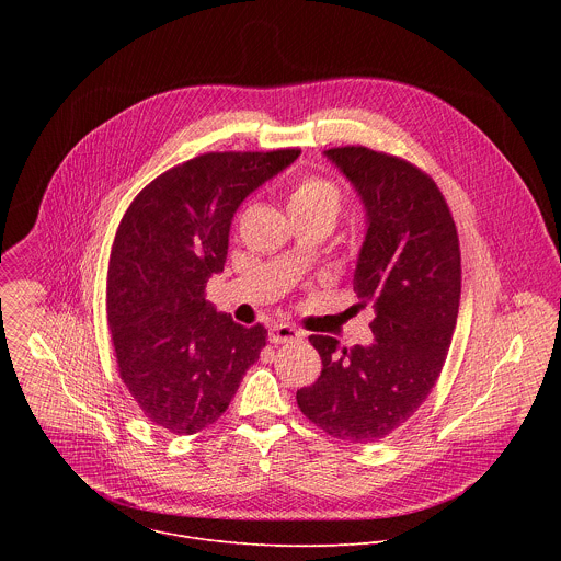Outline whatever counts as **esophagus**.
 <instances>
[{"mask_svg": "<svg viewBox=\"0 0 561 561\" xmlns=\"http://www.w3.org/2000/svg\"><path fill=\"white\" fill-rule=\"evenodd\" d=\"M301 331H297L295 327H288V324H275L271 331H268V340L273 344H288V342H297L301 340Z\"/></svg>", "mask_w": 561, "mask_h": 561, "instance_id": "obj_1", "label": "esophagus"}]
</instances>
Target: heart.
Returning a JSON list of instances; mask_svg holds the SVG:
<instances>
[{
    "label": "heart",
    "mask_w": 561,
    "mask_h": 561,
    "mask_svg": "<svg viewBox=\"0 0 561 561\" xmlns=\"http://www.w3.org/2000/svg\"><path fill=\"white\" fill-rule=\"evenodd\" d=\"M286 206L290 217H319L327 221H335L342 208V191L335 182L319 178V175H304L293 182L286 195Z\"/></svg>",
    "instance_id": "heart-1"
}]
</instances>
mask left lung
<instances>
[{
    "label": "left lung",
    "mask_w": 561,
    "mask_h": 561,
    "mask_svg": "<svg viewBox=\"0 0 561 561\" xmlns=\"http://www.w3.org/2000/svg\"><path fill=\"white\" fill-rule=\"evenodd\" d=\"M324 154L366 213L353 286L375 308V342L342 348L310 335L322 375L297 390V407L324 433L366 444L402 426L442 373L459 310V239L444 195L417 167L364 146Z\"/></svg>",
    "instance_id": "1"
}]
</instances>
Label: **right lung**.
<instances>
[{"instance_id": "1", "label": "right lung", "mask_w": 561, "mask_h": 561, "mask_svg": "<svg viewBox=\"0 0 561 561\" xmlns=\"http://www.w3.org/2000/svg\"><path fill=\"white\" fill-rule=\"evenodd\" d=\"M297 157L206 152L128 206L108 264V327L122 381L159 428L193 435L217 422L260 359L266 329L232 322L204 293L224 271L237 208Z\"/></svg>"}]
</instances>
